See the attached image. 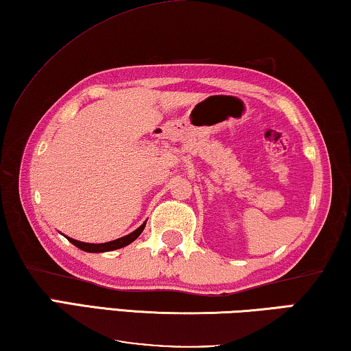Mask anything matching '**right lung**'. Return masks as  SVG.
Returning <instances> with one entry per match:
<instances>
[{"label": "right lung", "mask_w": 351, "mask_h": 351, "mask_svg": "<svg viewBox=\"0 0 351 351\" xmlns=\"http://www.w3.org/2000/svg\"><path fill=\"white\" fill-rule=\"evenodd\" d=\"M147 223V221H145ZM145 223L141 225L137 228L136 231H132L131 234H128L125 237H120L117 239V241H110V242H106V243H86V242H80V241H75V239L71 237H66L69 241L73 243L75 247H77L80 250H84L87 253H103V252H112V250H119V248H123L126 245H130L131 242H134L136 239L141 236V232L143 231V228H145Z\"/></svg>", "instance_id": "right-lung-1"}]
</instances>
